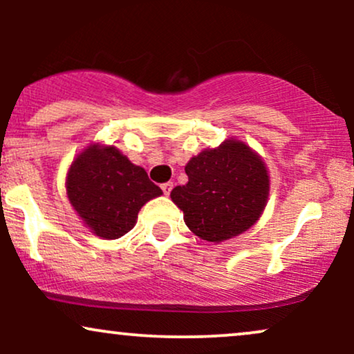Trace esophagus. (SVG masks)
<instances>
[{"label":"esophagus","instance_id":"1","mask_svg":"<svg viewBox=\"0 0 354 354\" xmlns=\"http://www.w3.org/2000/svg\"><path fill=\"white\" fill-rule=\"evenodd\" d=\"M161 189H163V193L166 194V196H169V193H171V189H173V183H163V185H161Z\"/></svg>","mask_w":354,"mask_h":354}]
</instances>
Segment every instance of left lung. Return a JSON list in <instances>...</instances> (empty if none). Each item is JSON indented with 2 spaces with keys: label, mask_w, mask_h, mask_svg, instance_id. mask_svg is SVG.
I'll list each match as a JSON object with an SVG mask.
<instances>
[{
  "label": "left lung",
  "mask_w": 354,
  "mask_h": 354,
  "mask_svg": "<svg viewBox=\"0 0 354 354\" xmlns=\"http://www.w3.org/2000/svg\"><path fill=\"white\" fill-rule=\"evenodd\" d=\"M188 183L171 191L186 226L211 243L238 236L261 216L270 194L265 161L243 141L226 140L185 166Z\"/></svg>",
  "instance_id": "8db88e82"
}]
</instances>
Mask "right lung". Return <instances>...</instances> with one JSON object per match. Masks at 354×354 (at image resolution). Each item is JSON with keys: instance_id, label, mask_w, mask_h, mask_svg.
I'll return each mask as SVG.
<instances>
[{"instance_id": "obj_1", "label": "right lung", "mask_w": 354, "mask_h": 354, "mask_svg": "<svg viewBox=\"0 0 354 354\" xmlns=\"http://www.w3.org/2000/svg\"><path fill=\"white\" fill-rule=\"evenodd\" d=\"M66 194L91 233L116 239L133 230L141 206L163 191L115 146L95 143L68 169Z\"/></svg>"}]
</instances>
